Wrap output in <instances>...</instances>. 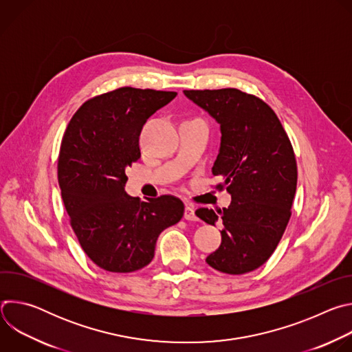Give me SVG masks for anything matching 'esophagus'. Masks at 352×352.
<instances>
[{
    "label": "esophagus",
    "instance_id": "obj_1",
    "mask_svg": "<svg viewBox=\"0 0 352 352\" xmlns=\"http://www.w3.org/2000/svg\"><path fill=\"white\" fill-rule=\"evenodd\" d=\"M184 217H185V220H188V221H196V220H197V217H196V214H195V206H193V205H190V204H186V205H185Z\"/></svg>",
    "mask_w": 352,
    "mask_h": 352
}]
</instances>
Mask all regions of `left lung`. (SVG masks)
<instances>
[{"mask_svg":"<svg viewBox=\"0 0 352 352\" xmlns=\"http://www.w3.org/2000/svg\"><path fill=\"white\" fill-rule=\"evenodd\" d=\"M184 93L220 124L213 175L232 199L217 213L196 210L205 223L224 226L221 245L206 262L227 274L252 272L272 256L291 217L298 179L292 144L272 107L254 94L234 87Z\"/></svg>","mask_w":352,"mask_h":352,"instance_id":"obj_1","label":"left lung"}]
</instances>
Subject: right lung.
Masks as SVG:
<instances>
[{
  "mask_svg": "<svg viewBox=\"0 0 352 352\" xmlns=\"http://www.w3.org/2000/svg\"><path fill=\"white\" fill-rule=\"evenodd\" d=\"M175 91L120 87L89 98L71 118L58 156V184L71 227L89 259L111 273L143 269L163 230L184 216L182 200L129 196L125 168L140 159L146 120Z\"/></svg>",
  "mask_w": 352,
  "mask_h": 352,
  "instance_id": "1",
  "label": "right lung"
}]
</instances>
